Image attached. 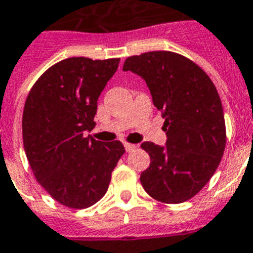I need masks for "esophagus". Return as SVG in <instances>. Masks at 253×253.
Instances as JSON below:
<instances>
[{"label": "esophagus", "mask_w": 253, "mask_h": 253, "mask_svg": "<svg viewBox=\"0 0 253 253\" xmlns=\"http://www.w3.org/2000/svg\"><path fill=\"white\" fill-rule=\"evenodd\" d=\"M135 148H136V145H135V144H130V143H125V149H126L127 152L133 151Z\"/></svg>", "instance_id": "34e87169"}]
</instances>
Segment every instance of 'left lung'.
Returning <instances> with one entry per match:
<instances>
[{
  "label": "left lung",
  "instance_id": "left-lung-1",
  "mask_svg": "<svg viewBox=\"0 0 253 253\" xmlns=\"http://www.w3.org/2000/svg\"><path fill=\"white\" fill-rule=\"evenodd\" d=\"M123 71L143 78L165 120L166 144L144 141L151 165L140 175L147 194L166 204L194 198L222 159L226 130L221 98L211 78L173 52H148L125 61Z\"/></svg>",
  "mask_w": 253,
  "mask_h": 253
}]
</instances>
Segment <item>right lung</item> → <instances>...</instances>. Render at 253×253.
<instances>
[{
	"instance_id": "right-lung-1",
	"label": "right lung",
	"mask_w": 253,
	"mask_h": 253,
	"mask_svg": "<svg viewBox=\"0 0 253 253\" xmlns=\"http://www.w3.org/2000/svg\"><path fill=\"white\" fill-rule=\"evenodd\" d=\"M120 58L73 57L49 67L31 88L22 131L27 160L54 200L83 209L106 194L125 147L84 136L93 130L97 100Z\"/></svg>"
}]
</instances>
